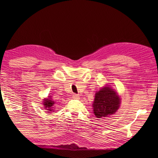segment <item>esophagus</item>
I'll list each match as a JSON object with an SVG mask.
<instances>
[{
	"label": "esophagus",
	"instance_id": "1",
	"mask_svg": "<svg viewBox=\"0 0 158 158\" xmlns=\"http://www.w3.org/2000/svg\"><path fill=\"white\" fill-rule=\"evenodd\" d=\"M73 98L75 99H78L80 98V96L78 94H74L73 95Z\"/></svg>",
	"mask_w": 158,
	"mask_h": 158
}]
</instances>
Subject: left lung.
<instances>
[{
	"label": "left lung",
	"mask_w": 158,
	"mask_h": 158,
	"mask_svg": "<svg viewBox=\"0 0 158 158\" xmlns=\"http://www.w3.org/2000/svg\"><path fill=\"white\" fill-rule=\"evenodd\" d=\"M121 99L114 91L109 87L100 89L95 94L93 103L94 113L98 118L107 117L115 113L120 106Z\"/></svg>",
	"instance_id": "1"
}]
</instances>
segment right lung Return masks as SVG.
I'll use <instances>...</instances> for the list:
<instances>
[{
    "label": "right lung",
    "instance_id": "1",
    "mask_svg": "<svg viewBox=\"0 0 158 158\" xmlns=\"http://www.w3.org/2000/svg\"><path fill=\"white\" fill-rule=\"evenodd\" d=\"M44 104L47 111H52V110H53V109H51V108H52V106H53V105L55 104V102L52 101V99L51 98L45 99V101L44 102Z\"/></svg>",
    "mask_w": 158,
    "mask_h": 158
}]
</instances>
